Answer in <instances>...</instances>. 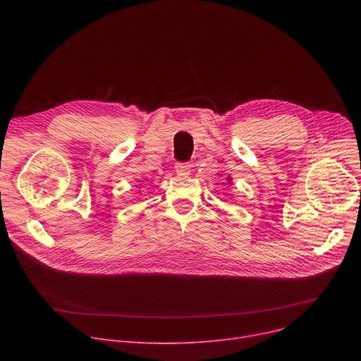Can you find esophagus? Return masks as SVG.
<instances>
[{
	"instance_id": "obj_1",
	"label": "esophagus",
	"mask_w": 361,
	"mask_h": 361,
	"mask_svg": "<svg viewBox=\"0 0 361 361\" xmlns=\"http://www.w3.org/2000/svg\"><path fill=\"white\" fill-rule=\"evenodd\" d=\"M190 165L188 164H185V162H178L177 165H176V171H177V174H180V176H185V174H188L190 173Z\"/></svg>"
}]
</instances>
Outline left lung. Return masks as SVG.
Instances as JSON below:
<instances>
[{
    "label": "left lung",
    "instance_id": "left-lung-1",
    "mask_svg": "<svg viewBox=\"0 0 361 361\" xmlns=\"http://www.w3.org/2000/svg\"><path fill=\"white\" fill-rule=\"evenodd\" d=\"M226 180H228V183H230V178H226Z\"/></svg>",
    "mask_w": 361,
    "mask_h": 361
}]
</instances>
